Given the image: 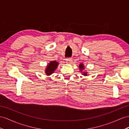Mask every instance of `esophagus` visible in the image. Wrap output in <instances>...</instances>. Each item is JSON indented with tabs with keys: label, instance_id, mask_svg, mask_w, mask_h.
<instances>
[{
	"label": "esophagus",
	"instance_id": "34e87169",
	"mask_svg": "<svg viewBox=\"0 0 129 129\" xmlns=\"http://www.w3.org/2000/svg\"><path fill=\"white\" fill-rule=\"evenodd\" d=\"M66 61H67V63H70L72 61V59L71 58H68L66 59Z\"/></svg>",
	"mask_w": 129,
	"mask_h": 129
}]
</instances>
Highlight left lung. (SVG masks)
Returning <instances> with one entry per match:
<instances>
[{
    "label": "left lung",
    "mask_w": 129,
    "mask_h": 129,
    "mask_svg": "<svg viewBox=\"0 0 129 129\" xmlns=\"http://www.w3.org/2000/svg\"><path fill=\"white\" fill-rule=\"evenodd\" d=\"M79 68H80L81 71H82V70H83V69H84V65L82 63H81L80 65H79ZM83 75L84 76H87V72H83Z\"/></svg>",
    "instance_id": "8db88e82"
}]
</instances>
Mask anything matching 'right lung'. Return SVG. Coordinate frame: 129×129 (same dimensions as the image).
I'll return each mask as SVG.
<instances>
[{"instance_id": "add662e5", "label": "right lung", "mask_w": 129, "mask_h": 129, "mask_svg": "<svg viewBox=\"0 0 129 129\" xmlns=\"http://www.w3.org/2000/svg\"><path fill=\"white\" fill-rule=\"evenodd\" d=\"M59 62L56 61H51L48 64L47 67L46 68L45 70V73L47 76L51 75L57 69Z\"/></svg>"}]
</instances>
